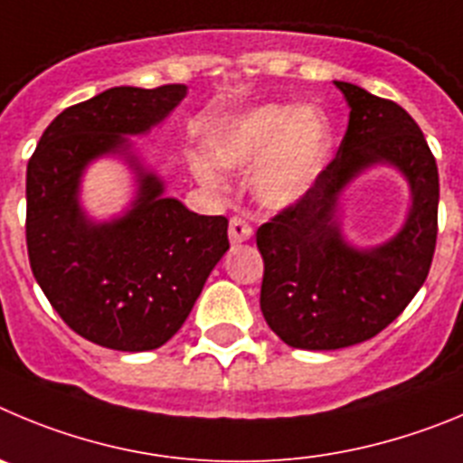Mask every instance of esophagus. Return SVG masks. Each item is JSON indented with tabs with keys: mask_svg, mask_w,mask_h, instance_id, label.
I'll use <instances>...</instances> for the list:
<instances>
[{
	"mask_svg": "<svg viewBox=\"0 0 463 463\" xmlns=\"http://www.w3.org/2000/svg\"><path fill=\"white\" fill-rule=\"evenodd\" d=\"M228 235H231L232 244H241V241H247L253 235V228L241 216H232L231 226H228Z\"/></svg>",
	"mask_w": 463,
	"mask_h": 463,
	"instance_id": "34e87169",
	"label": "esophagus"
}]
</instances>
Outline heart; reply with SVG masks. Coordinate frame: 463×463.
Listing matches in <instances>:
<instances>
[{
  "label": "heart",
  "instance_id": "obj_1",
  "mask_svg": "<svg viewBox=\"0 0 463 463\" xmlns=\"http://www.w3.org/2000/svg\"><path fill=\"white\" fill-rule=\"evenodd\" d=\"M330 127L318 112L293 106H258L223 124L210 140L216 165L253 175V191L265 207L281 210L314 186L330 156ZM195 175L210 186L222 180L210 164L195 161Z\"/></svg>",
  "mask_w": 463,
  "mask_h": 463
}]
</instances>
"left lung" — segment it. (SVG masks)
<instances>
[{
  "label": "left lung",
  "instance_id": "1",
  "mask_svg": "<svg viewBox=\"0 0 463 463\" xmlns=\"http://www.w3.org/2000/svg\"><path fill=\"white\" fill-rule=\"evenodd\" d=\"M335 85L351 106L336 156L307 195L256 231L265 262L262 316L279 339L307 351L345 348L385 330L427 279L439 235V168L415 119L390 99L351 82ZM373 163L407 175L414 205L397 238L357 252L340 237L335 201Z\"/></svg>",
  "mask_w": 463,
  "mask_h": 463
}]
</instances>
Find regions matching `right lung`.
I'll return each instance as SVG.
<instances>
[{"instance_id":"right-lung-1","label":"right lung","mask_w":463,"mask_h":463,"mask_svg":"<svg viewBox=\"0 0 463 463\" xmlns=\"http://www.w3.org/2000/svg\"><path fill=\"white\" fill-rule=\"evenodd\" d=\"M186 85L112 87L60 112L27 164L29 265L71 330L112 351H154L173 339L207 277L228 251V219L164 198V182L128 154L124 136L159 124ZM127 153L139 201L110 224L87 222L77 205L84 165Z\"/></svg>"}]
</instances>
